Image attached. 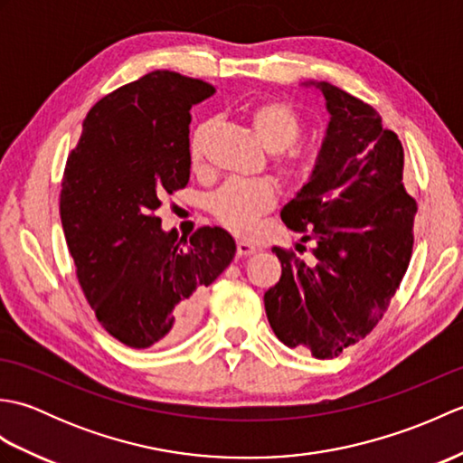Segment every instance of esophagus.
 <instances>
[{"label":"esophagus","mask_w":463,"mask_h":463,"mask_svg":"<svg viewBox=\"0 0 463 463\" xmlns=\"http://www.w3.org/2000/svg\"><path fill=\"white\" fill-rule=\"evenodd\" d=\"M257 252V247L254 244L247 242V241H239L237 242V254L239 257H250V254Z\"/></svg>","instance_id":"obj_1"}]
</instances>
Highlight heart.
Masks as SVG:
<instances>
[{
  "label": "heart",
  "mask_w": 463,
  "mask_h": 463,
  "mask_svg": "<svg viewBox=\"0 0 463 463\" xmlns=\"http://www.w3.org/2000/svg\"><path fill=\"white\" fill-rule=\"evenodd\" d=\"M252 131L264 149L280 153L298 139L302 123L297 109L287 101L267 99L249 111ZM213 131V121L196 127L189 143V161L194 171L204 165V143ZM279 173L292 184H307L317 173V159L304 153H292L290 159L279 165ZM279 201V189L267 176L260 179H232L216 189L209 201L213 216L224 229L237 234H249L270 213Z\"/></svg>",
  "instance_id": "b5f03b06"
}]
</instances>
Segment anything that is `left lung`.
<instances>
[{"label":"left lung","instance_id":"left-lung-1","mask_svg":"<svg viewBox=\"0 0 463 463\" xmlns=\"http://www.w3.org/2000/svg\"><path fill=\"white\" fill-rule=\"evenodd\" d=\"M330 123L317 173L280 211L312 242L272 247L280 280L264 292L270 326L288 348L334 358L366 338L408 270L418 204L402 183L404 146L382 117L340 87L317 83Z\"/></svg>","mask_w":463,"mask_h":463}]
</instances>
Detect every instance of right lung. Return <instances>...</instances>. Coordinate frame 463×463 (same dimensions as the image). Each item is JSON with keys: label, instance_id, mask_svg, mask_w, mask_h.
I'll return each instance as SVG.
<instances>
[{"label": "right lung", "instance_id": "add662e5", "mask_svg": "<svg viewBox=\"0 0 463 463\" xmlns=\"http://www.w3.org/2000/svg\"><path fill=\"white\" fill-rule=\"evenodd\" d=\"M213 93L156 69L97 101L67 156L59 213L77 280L101 326L129 348L186 336L237 250L221 226L179 239L155 214L189 183L191 107Z\"/></svg>", "mask_w": 463, "mask_h": 463}]
</instances>
